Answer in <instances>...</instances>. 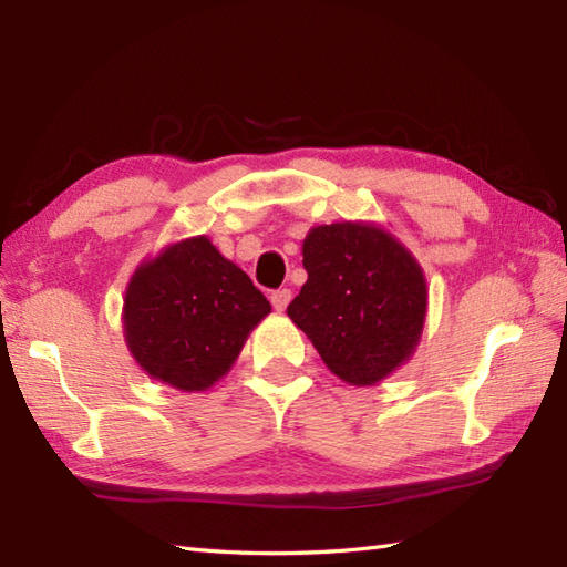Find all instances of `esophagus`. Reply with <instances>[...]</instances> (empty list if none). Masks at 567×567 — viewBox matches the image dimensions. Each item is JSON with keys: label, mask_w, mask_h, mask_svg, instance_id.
I'll list each match as a JSON object with an SVG mask.
<instances>
[{"label": "esophagus", "mask_w": 567, "mask_h": 567, "mask_svg": "<svg viewBox=\"0 0 567 567\" xmlns=\"http://www.w3.org/2000/svg\"><path fill=\"white\" fill-rule=\"evenodd\" d=\"M290 299H292V292L287 290V287H282V290H275V292L270 295V302H272V307H275L277 311H282L287 305H290Z\"/></svg>", "instance_id": "34e87169"}]
</instances>
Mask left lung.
<instances>
[{
  "mask_svg": "<svg viewBox=\"0 0 567 567\" xmlns=\"http://www.w3.org/2000/svg\"><path fill=\"white\" fill-rule=\"evenodd\" d=\"M307 282L287 315L333 375L375 384L412 355L424 329L426 280L375 226L331 224L305 238Z\"/></svg>",
  "mask_w": 567,
  "mask_h": 567,
  "instance_id": "1",
  "label": "left lung"
}]
</instances>
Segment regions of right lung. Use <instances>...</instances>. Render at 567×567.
I'll return each instance as SVG.
<instances>
[{
	"mask_svg": "<svg viewBox=\"0 0 567 567\" xmlns=\"http://www.w3.org/2000/svg\"><path fill=\"white\" fill-rule=\"evenodd\" d=\"M270 302L209 238L171 246L131 277L124 329L151 378L177 390H207L244 348Z\"/></svg>",
	"mask_w": 567,
	"mask_h": 567,
	"instance_id": "obj_1",
	"label": "right lung"
}]
</instances>
